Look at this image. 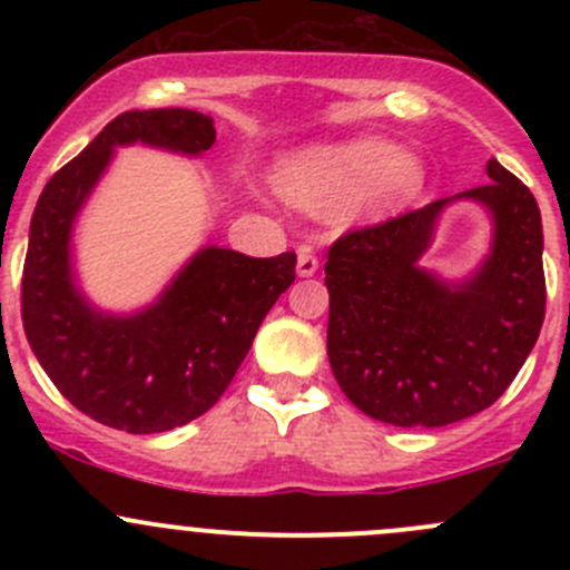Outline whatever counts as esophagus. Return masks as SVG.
<instances>
[{
    "instance_id": "1",
    "label": "esophagus",
    "mask_w": 570,
    "mask_h": 570,
    "mask_svg": "<svg viewBox=\"0 0 570 570\" xmlns=\"http://www.w3.org/2000/svg\"><path fill=\"white\" fill-rule=\"evenodd\" d=\"M317 256L308 248H301V253H297V275H301V278H312V275H317Z\"/></svg>"
}]
</instances>
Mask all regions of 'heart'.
Segmentation results:
<instances>
[{"label":"heart","mask_w":570,"mask_h":570,"mask_svg":"<svg viewBox=\"0 0 570 570\" xmlns=\"http://www.w3.org/2000/svg\"><path fill=\"white\" fill-rule=\"evenodd\" d=\"M424 181L422 159L381 137L308 148L278 170V189L292 206L312 215L344 206L347 220L405 209L422 195Z\"/></svg>","instance_id":"b5f03b06"}]
</instances>
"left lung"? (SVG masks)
Returning a JSON list of instances; mask_svg holds the SVG:
<instances>
[{"mask_svg":"<svg viewBox=\"0 0 570 570\" xmlns=\"http://www.w3.org/2000/svg\"><path fill=\"white\" fill-rule=\"evenodd\" d=\"M482 187L338 237L327 250V361L347 400L396 428H444L485 411L513 383L546 314L538 200L497 159ZM474 199L492 248L465 279L417 264L440 212Z\"/></svg>","mask_w":570,"mask_h":570,"instance_id":"1","label":"left lung"}]
</instances>
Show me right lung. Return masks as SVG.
<instances>
[{
  "label": "right lung",
  "mask_w": 570,
  "mask_h": 570,
  "mask_svg": "<svg viewBox=\"0 0 570 570\" xmlns=\"http://www.w3.org/2000/svg\"><path fill=\"white\" fill-rule=\"evenodd\" d=\"M135 142L200 157L215 142V120L181 107L131 109L49 178L30 223L21 320L40 366L73 407L126 433H165L220 400L262 320L295 281L297 258L206 245L140 312L94 306L73 269V223L115 148Z\"/></svg>",
  "instance_id": "add662e5"
}]
</instances>
